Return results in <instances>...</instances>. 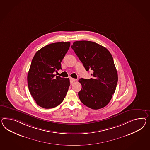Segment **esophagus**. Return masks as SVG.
<instances>
[{
    "label": "esophagus",
    "instance_id": "esophagus-1",
    "mask_svg": "<svg viewBox=\"0 0 150 150\" xmlns=\"http://www.w3.org/2000/svg\"><path fill=\"white\" fill-rule=\"evenodd\" d=\"M69 81H70V83L72 84V83H73V82L76 81V79H74V78H69Z\"/></svg>",
    "mask_w": 150,
    "mask_h": 150
}]
</instances>
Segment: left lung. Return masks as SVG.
<instances>
[{
	"instance_id": "1",
	"label": "left lung",
	"mask_w": 150,
	"mask_h": 150,
	"mask_svg": "<svg viewBox=\"0 0 150 150\" xmlns=\"http://www.w3.org/2000/svg\"><path fill=\"white\" fill-rule=\"evenodd\" d=\"M72 48L92 78H81V89L78 92L81 102L92 109L105 107L115 91L118 76L112 57L107 49L88 41L74 42Z\"/></svg>"
}]
</instances>
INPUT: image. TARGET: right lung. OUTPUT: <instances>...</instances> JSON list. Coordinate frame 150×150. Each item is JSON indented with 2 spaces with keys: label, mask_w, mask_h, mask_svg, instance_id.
<instances>
[{
  "label": "right lung",
  "mask_w": 150,
  "mask_h": 150,
  "mask_svg": "<svg viewBox=\"0 0 150 150\" xmlns=\"http://www.w3.org/2000/svg\"><path fill=\"white\" fill-rule=\"evenodd\" d=\"M70 46L69 42L53 43L38 50L32 60L27 80L29 90L41 107H56L64 100L69 86V78L55 76L62 69L61 62Z\"/></svg>",
  "instance_id": "add662e5"
}]
</instances>
